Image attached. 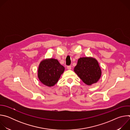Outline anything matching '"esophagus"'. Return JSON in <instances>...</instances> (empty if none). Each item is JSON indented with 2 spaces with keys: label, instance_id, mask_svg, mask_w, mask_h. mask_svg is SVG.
<instances>
[{
  "label": "esophagus",
  "instance_id": "obj_1",
  "mask_svg": "<svg viewBox=\"0 0 130 130\" xmlns=\"http://www.w3.org/2000/svg\"><path fill=\"white\" fill-rule=\"evenodd\" d=\"M67 68L68 70H70V69H71V66H68L67 67Z\"/></svg>",
  "mask_w": 130,
  "mask_h": 130
}]
</instances>
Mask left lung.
Wrapping results in <instances>:
<instances>
[{
  "mask_svg": "<svg viewBox=\"0 0 130 130\" xmlns=\"http://www.w3.org/2000/svg\"><path fill=\"white\" fill-rule=\"evenodd\" d=\"M74 71L87 85L97 83L101 76V69L97 60L92 57L80 58Z\"/></svg>",
  "mask_w": 130,
  "mask_h": 130,
  "instance_id": "left-lung-1",
  "label": "left lung"
}]
</instances>
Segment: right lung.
Here are the masks:
<instances>
[{"label": "right lung", "instance_id": "1", "mask_svg": "<svg viewBox=\"0 0 130 130\" xmlns=\"http://www.w3.org/2000/svg\"><path fill=\"white\" fill-rule=\"evenodd\" d=\"M64 70V67L60 64L58 60L52 58L46 59L40 63L38 78L44 85L51 87L58 82Z\"/></svg>", "mask_w": 130, "mask_h": 130}]
</instances>
